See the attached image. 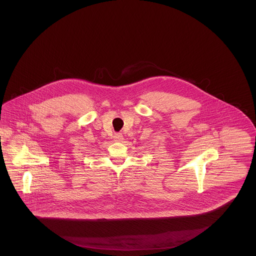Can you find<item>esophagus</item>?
<instances>
[{"label":"esophagus","mask_w":256,"mask_h":256,"mask_svg":"<svg viewBox=\"0 0 256 256\" xmlns=\"http://www.w3.org/2000/svg\"><path fill=\"white\" fill-rule=\"evenodd\" d=\"M113 138H114V141H116V142H121V141H122V139H124L122 134H115L114 136H113Z\"/></svg>","instance_id":"obj_1"}]
</instances>
